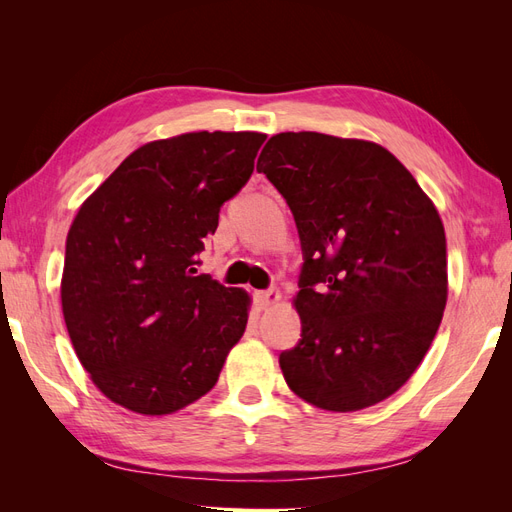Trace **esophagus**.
Here are the masks:
<instances>
[{"label":"esophagus","mask_w":512,"mask_h":512,"mask_svg":"<svg viewBox=\"0 0 512 512\" xmlns=\"http://www.w3.org/2000/svg\"><path fill=\"white\" fill-rule=\"evenodd\" d=\"M254 301L260 309H267L271 305H275L277 301H280V292H277V288H269V290H258L254 294Z\"/></svg>","instance_id":"obj_1"}]
</instances>
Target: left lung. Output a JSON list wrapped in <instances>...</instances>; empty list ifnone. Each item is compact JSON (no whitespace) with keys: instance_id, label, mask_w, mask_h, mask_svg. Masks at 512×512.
Returning <instances> with one entry per match:
<instances>
[{"instance_id":"left-lung-1","label":"left lung","mask_w":512,"mask_h":512,"mask_svg":"<svg viewBox=\"0 0 512 512\" xmlns=\"http://www.w3.org/2000/svg\"><path fill=\"white\" fill-rule=\"evenodd\" d=\"M256 170L294 215L301 339L280 354L290 389L331 412L393 395L421 365L446 305L436 207L391 151L320 132L269 138Z\"/></svg>"}]
</instances>
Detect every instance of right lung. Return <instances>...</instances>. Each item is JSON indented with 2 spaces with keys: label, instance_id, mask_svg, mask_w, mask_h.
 <instances>
[{
  "label": "right lung",
  "instance_id": "add662e5",
  "mask_svg": "<svg viewBox=\"0 0 512 512\" xmlns=\"http://www.w3.org/2000/svg\"><path fill=\"white\" fill-rule=\"evenodd\" d=\"M265 138L192 132L143 145L76 213L61 307L76 356L115 404L170 414L218 382L250 297L196 267Z\"/></svg>",
  "mask_w": 512,
  "mask_h": 512
}]
</instances>
